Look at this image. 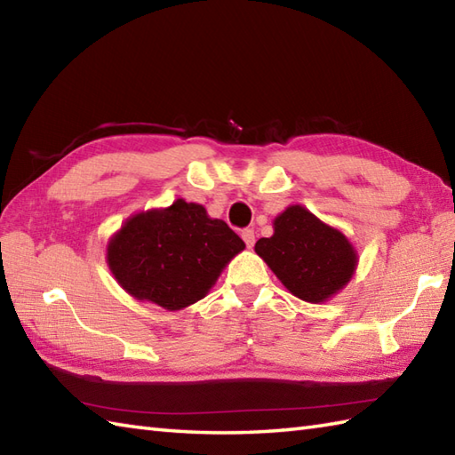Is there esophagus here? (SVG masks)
<instances>
[{
  "label": "esophagus",
  "mask_w": 455,
  "mask_h": 455,
  "mask_svg": "<svg viewBox=\"0 0 455 455\" xmlns=\"http://www.w3.org/2000/svg\"><path fill=\"white\" fill-rule=\"evenodd\" d=\"M243 240H244L248 248H252V246H254V240H256L254 230H252V228H244V230H243Z\"/></svg>",
  "instance_id": "1"
}]
</instances>
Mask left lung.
Returning a JSON list of instances; mask_svg holds the SVG:
<instances>
[{
  "label": "left lung",
  "mask_w": 455,
  "mask_h": 455,
  "mask_svg": "<svg viewBox=\"0 0 455 455\" xmlns=\"http://www.w3.org/2000/svg\"><path fill=\"white\" fill-rule=\"evenodd\" d=\"M254 250L289 293L307 303H323L336 295L357 266L350 240L301 205H289L277 215L274 235L259 238Z\"/></svg>",
  "instance_id": "left-lung-1"
}]
</instances>
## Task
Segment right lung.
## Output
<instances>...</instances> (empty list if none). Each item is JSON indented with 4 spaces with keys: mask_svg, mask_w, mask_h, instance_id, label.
<instances>
[{
    "mask_svg": "<svg viewBox=\"0 0 455 455\" xmlns=\"http://www.w3.org/2000/svg\"><path fill=\"white\" fill-rule=\"evenodd\" d=\"M244 246L225 220L178 199L124 220L108 244V264L134 299L180 311L205 297Z\"/></svg>",
    "mask_w": 455,
    "mask_h": 455,
    "instance_id": "obj_1",
    "label": "right lung"
}]
</instances>
